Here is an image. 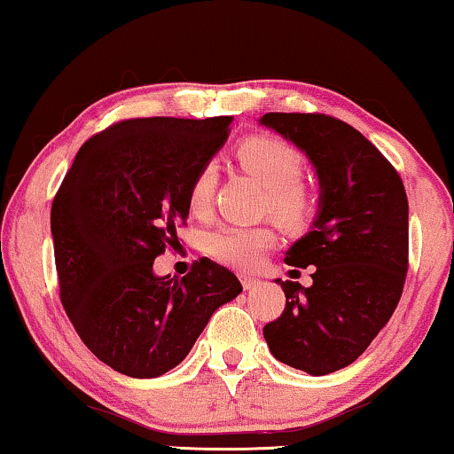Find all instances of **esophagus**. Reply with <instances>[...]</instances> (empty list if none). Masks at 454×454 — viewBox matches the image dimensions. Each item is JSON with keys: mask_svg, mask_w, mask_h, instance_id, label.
I'll return each instance as SVG.
<instances>
[{"mask_svg": "<svg viewBox=\"0 0 454 454\" xmlns=\"http://www.w3.org/2000/svg\"><path fill=\"white\" fill-rule=\"evenodd\" d=\"M240 283H242V287L247 289V292H250V289H256L261 286V279H259V277H253V275H240Z\"/></svg>", "mask_w": 454, "mask_h": 454, "instance_id": "34e87169", "label": "esophagus"}]
</instances>
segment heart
<instances>
[{"label": "heart", "instance_id": "heart-1", "mask_svg": "<svg viewBox=\"0 0 454 454\" xmlns=\"http://www.w3.org/2000/svg\"><path fill=\"white\" fill-rule=\"evenodd\" d=\"M234 157L267 189L265 209L277 222L300 228L314 218L317 192L312 184L300 177L303 157L297 148L275 137H248L236 146ZM214 185L212 165H204L193 175L187 204L195 215H204L209 209ZM273 245L275 232L269 226L222 224L207 236L209 254L234 269H254Z\"/></svg>", "mask_w": 454, "mask_h": 454}]
</instances>
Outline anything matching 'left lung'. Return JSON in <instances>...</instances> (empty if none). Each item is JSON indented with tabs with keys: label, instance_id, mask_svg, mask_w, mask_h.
I'll return each mask as SVG.
<instances>
[{
	"label": "left lung",
	"instance_id": "left-lung-1",
	"mask_svg": "<svg viewBox=\"0 0 454 454\" xmlns=\"http://www.w3.org/2000/svg\"><path fill=\"white\" fill-rule=\"evenodd\" d=\"M261 124L300 146L320 179L314 228L287 250L312 286L281 281L286 309L262 328L277 361L328 375L348 367L400 301L408 273V195L395 167L347 121L270 112Z\"/></svg>",
	"mask_w": 454,
	"mask_h": 454
}]
</instances>
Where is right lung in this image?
I'll return each instance as SVG.
<instances>
[{
	"label": "right lung",
	"instance_id": "right-lung-1",
	"mask_svg": "<svg viewBox=\"0 0 454 454\" xmlns=\"http://www.w3.org/2000/svg\"><path fill=\"white\" fill-rule=\"evenodd\" d=\"M232 116L132 118L79 148L51 207L59 295L87 348L121 375L177 367L222 303L242 292L201 256L181 279L153 262L179 245L193 175L224 145Z\"/></svg>",
	"mask_w": 454,
	"mask_h": 454
}]
</instances>
